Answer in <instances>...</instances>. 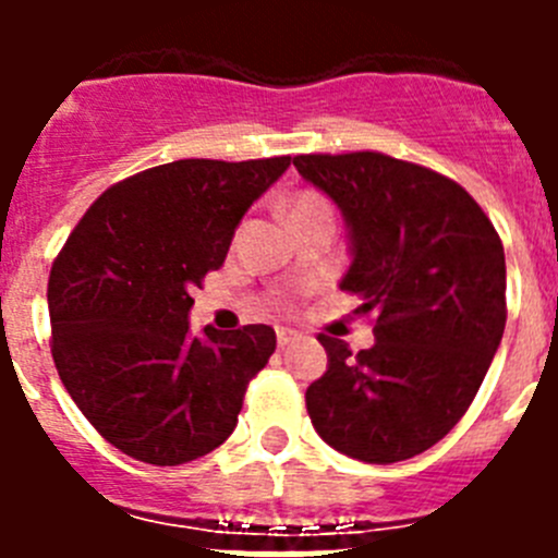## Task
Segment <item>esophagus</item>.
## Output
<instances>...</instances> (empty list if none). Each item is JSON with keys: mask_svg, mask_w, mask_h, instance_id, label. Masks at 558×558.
<instances>
[{"mask_svg": "<svg viewBox=\"0 0 558 558\" xmlns=\"http://www.w3.org/2000/svg\"><path fill=\"white\" fill-rule=\"evenodd\" d=\"M295 338V332L293 329H288V327H276V343H279V347H288L290 340Z\"/></svg>", "mask_w": 558, "mask_h": 558, "instance_id": "1", "label": "esophagus"}]
</instances>
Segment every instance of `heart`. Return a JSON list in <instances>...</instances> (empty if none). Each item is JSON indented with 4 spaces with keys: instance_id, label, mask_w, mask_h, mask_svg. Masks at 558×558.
I'll return each instance as SVG.
<instances>
[{
    "instance_id": "b5f03b06",
    "label": "heart",
    "mask_w": 558,
    "mask_h": 558,
    "mask_svg": "<svg viewBox=\"0 0 558 558\" xmlns=\"http://www.w3.org/2000/svg\"><path fill=\"white\" fill-rule=\"evenodd\" d=\"M313 215H332L327 198H322L318 192H295L293 198L288 201V218H313Z\"/></svg>"
}]
</instances>
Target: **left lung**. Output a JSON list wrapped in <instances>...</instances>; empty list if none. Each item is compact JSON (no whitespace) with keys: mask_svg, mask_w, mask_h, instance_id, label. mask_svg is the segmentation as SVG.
I'll use <instances>...</instances> for the list:
<instances>
[{"mask_svg":"<svg viewBox=\"0 0 558 558\" xmlns=\"http://www.w3.org/2000/svg\"><path fill=\"white\" fill-rule=\"evenodd\" d=\"M343 215L340 290L377 315L374 347L318 335L327 372L307 388L315 433L366 463L430 450L472 405L506 329V254L470 192L383 153L295 156Z\"/></svg>","mask_w":558,"mask_h":558,"instance_id":"left-lung-1","label":"left lung"}]
</instances>
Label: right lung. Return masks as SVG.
Returning <instances> with one entry per match:
<instances>
[{
	"mask_svg": "<svg viewBox=\"0 0 558 558\" xmlns=\"http://www.w3.org/2000/svg\"><path fill=\"white\" fill-rule=\"evenodd\" d=\"M290 156L181 159L113 184L83 215L49 274L52 360L83 416L136 461L179 466L236 427L276 332L192 335V288Z\"/></svg>",
	"mask_w": 558,
	"mask_h": 558,
	"instance_id": "right-lung-1",
	"label": "right lung"
}]
</instances>
